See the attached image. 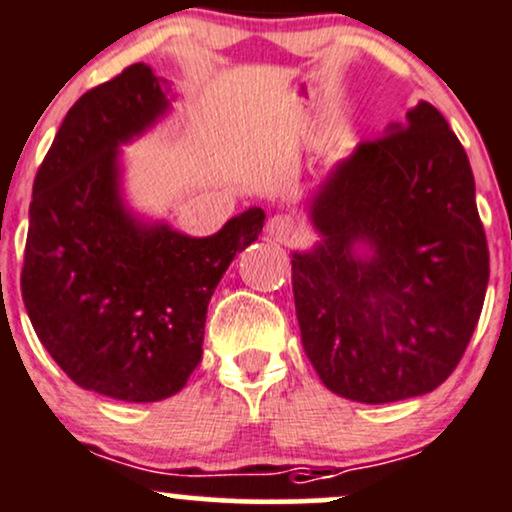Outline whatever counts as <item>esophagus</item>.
<instances>
[{"instance_id": "34e87169", "label": "esophagus", "mask_w": 512, "mask_h": 512, "mask_svg": "<svg viewBox=\"0 0 512 512\" xmlns=\"http://www.w3.org/2000/svg\"><path fill=\"white\" fill-rule=\"evenodd\" d=\"M267 233L277 243L289 245L301 235V223L294 216H289V213H277V216H272L267 221Z\"/></svg>"}]
</instances>
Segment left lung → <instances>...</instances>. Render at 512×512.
I'll return each instance as SVG.
<instances>
[{"label": "left lung", "mask_w": 512, "mask_h": 512, "mask_svg": "<svg viewBox=\"0 0 512 512\" xmlns=\"http://www.w3.org/2000/svg\"><path fill=\"white\" fill-rule=\"evenodd\" d=\"M320 240L291 255L301 342L342 398L393 403L435 391L462 359L488 284L469 157L420 101L359 143L308 206Z\"/></svg>", "instance_id": "8db88e82"}]
</instances>
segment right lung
<instances>
[{
	"mask_svg": "<svg viewBox=\"0 0 512 512\" xmlns=\"http://www.w3.org/2000/svg\"><path fill=\"white\" fill-rule=\"evenodd\" d=\"M170 92L136 63L82 94L38 167L28 209L21 296L38 340L77 386L128 403L184 389L213 291L265 223L252 206L192 238L128 209L119 148L167 116Z\"/></svg>",
	"mask_w": 512,
	"mask_h": 512,
	"instance_id": "1",
	"label": "right lung"
}]
</instances>
